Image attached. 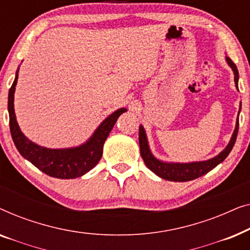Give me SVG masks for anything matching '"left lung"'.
Here are the masks:
<instances>
[{
  "label": "left lung",
  "instance_id": "8db88e82",
  "mask_svg": "<svg viewBox=\"0 0 250 250\" xmlns=\"http://www.w3.org/2000/svg\"><path fill=\"white\" fill-rule=\"evenodd\" d=\"M225 60H227L228 64L231 67L232 71H233L235 87H237V90L239 91L238 88L239 73H238L237 66H235L233 61H232L229 57H225ZM240 109H241V104H240V108H239V114H240ZM239 114H238V117H239ZM238 129H239V119H237V122H235V128L233 131V134L231 136L229 145L225 146V148L222 150L217 156L213 157V158L208 160H203V162L173 163V162H164V160L156 158V157L152 155L151 150H150L148 138H146L145 127H143L142 125H140V128H139L140 151H141V156L143 158V162L146 164V166L148 167L151 172L155 173L156 175H158L164 180L173 181V182H187V181L198 179V177L203 176L208 172H210V170L215 168L218 164H221L225 158H227L229 153L231 152L232 148H233L235 140H237Z\"/></svg>",
  "mask_w": 250,
  "mask_h": 250
}]
</instances>
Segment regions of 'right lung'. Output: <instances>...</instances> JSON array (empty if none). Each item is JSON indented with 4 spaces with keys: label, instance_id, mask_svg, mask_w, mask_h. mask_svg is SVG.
Segmentation results:
<instances>
[{
    "label": "right lung",
    "instance_id": "1",
    "mask_svg": "<svg viewBox=\"0 0 250 250\" xmlns=\"http://www.w3.org/2000/svg\"><path fill=\"white\" fill-rule=\"evenodd\" d=\"M19 68L16 71V77L12 86L9 90L8 97V111L10 118V132L13 142L18 149L20 155L28 160L34 166L37 167L46 175L57 177V179L69 180L83 176L84 174L93 168L100 162L104 145L107 140L109 133L111 132L115 123L123 112L127 111L126 108H121L112 112L104 118L97 129L86 140L77 146L71 148L51 149L46 146H39L37 143L30 141L20 129L17 122L15 112V91L18 82Z\"/></svg>",
    "mask_w": 250,
    "mask_h": 250
}]
</instances>
